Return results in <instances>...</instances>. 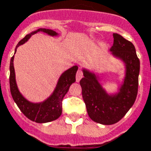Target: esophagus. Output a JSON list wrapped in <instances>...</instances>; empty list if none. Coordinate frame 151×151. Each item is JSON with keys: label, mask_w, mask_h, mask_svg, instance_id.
<instances>
[{"label": "esophagus", "mask_w": 151, "mask_h": 151, "mask_svg": "<svg viewBox=\"0 0 151 151\" xmlns=\"http://www.w3.org/2000/svg\"><path fill=\"white\" fill-rule=\"evenodd\" d=\"M83 77V73L81 69H78V72H77V74H76V81L78 83L79 81L82 79V78Z\"/></svg>", "instance_id": "obj_1"}]
</instances>
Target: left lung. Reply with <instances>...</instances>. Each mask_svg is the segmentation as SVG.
<instances>
[{
  "label": "left lung",
  "mask_w": 151,
  "mask_h": 151,
  "mask_svg": "<svg viewBox=\"0 0 151 151\" xmlns=\"http://www.w3.org/2000/svg\"><path fill=\"white\" fill-rule=\"evenodd\" d=\"M112 55L125 65V78L118 93L109 95L102 87L94 73L83 68L80 81L87 114L94 122L104 125L118 123L133 105L137 96L140 60L133 44L118 33H114Z\"/></svg>",
  "instance_id": "1"
}]
</instances>
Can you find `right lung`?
<instances>
[{
  "label": "right lung",
  "instance_id": "right-lung-1",
  "mask_svg": "<svg viewBox=\"0 0 151 151\" xmlns=\"http://www.w3.org/2000/svg\"><path fill=\"white\" fill-rule=\"evenodd\" d=\"M38 32H43L52 37L58 35L56 32L53 31L51 29L39 28L37 30L25 36L24 38L18 43L16 49L18 48V46L26 42L28 39L31 37L32 35L35 34ZM16 49H15V52H16ZM78 67L77 65H74L72 68H68V70L65 71L61 74L54 92L46 101L41 103H32L26 100L18 89L16 80H15L14 68L13 55V57L10 60V64H9V72H10L9 86H10L11 96L14 102L18 105V107L21 110V112L32 121L38 123H48L50 121H54V120L57 119L62 114L63 98L65 97L66 93L68 92L71 84L76 81V73L78 71Z\"/></svg>",
  "mask_w": 151,
  "mask_h": 151
}]
</instances>
